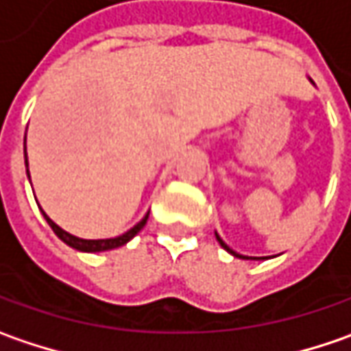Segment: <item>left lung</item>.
Returning <instances> with one entry per match:
<instances>
[{"instance_id":"8db88e82","label":"left lung","mask_w":351,"mask_h":351,"mask_svg":"<svg viewBox=\"0 0 351 351\" xmlns=\"http://www.w3.org/2000/svg\"><path fill=\"white\" fill-rule=\"evenodd\" d=\"M308 80H311V78H308ZM311 82H313V80H311ZM313 84H314V82H313ZM216 239H218V243H220V245L223 247V250H226V252L232 253V255H234V257H237V259H267V257H247V255H241V253L234 252V250H232V247H230V245H228V243H226V241H223V239H221L218 234H216Z\"/></svg>"}]
</instances>
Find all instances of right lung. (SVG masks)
<instances>
[{"label": "right lung", "mask_w": 351, "mask_h": 351, "mask_svg": "<svg viewBox=\"0 0 351 351\" xmlns=\"http://www.w3.org/2000/svg\"><path fill=\"white\" fill-rule=\"evenodd\" d=\"M25 167H27V176L31 178L29 175V160H27V147H25ZM37 200V198H35ZM40 208V206H38ZM40 212H43V216H45V220L47 223L53 228V232L56 234V237L60 239V241H64L66 245H70L72 250H78V252H84V253H98V252H110V250H115V247H121V245H125L128 241H131L133 237L137 236L141 230H143V226L147 223V218H149V212H147L145 216L141 218V220L137 221L131 230H128L125 234H121V236H115V237H106V239H82V237H76L69 234L66 230H62L58 223H54L49 216H47V212L40 208Z\"/></svg>", "instance_id": "right-lung-1"}]
</instances>
